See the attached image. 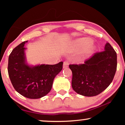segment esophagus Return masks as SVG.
<instances>
[{
    "label": "esophagus",
    "mask_w": 125,
    "mask_h": 125,
    "mask_svg": "<svg viewBox=\"0 0 125 125\" xmlns=\"http://www.w3.org/2000/svg\"><path fill=\"white\" fill-rule=\"evenodd\" d=\"M69 65V62L68 61H64V63H63V68H67Z\"/></svg>",
    "instance_id": "1"
}]
</instances>
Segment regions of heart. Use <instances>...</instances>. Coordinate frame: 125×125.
I'll return each mask as SVG.
<instances>
[{
    "instance_id": "heart-1",
    "label": "heart",
    "mask_w": 125,
    "mask_h": 125,
    "mask_svg": "<svg viewBox=\"0 0 125 125\" xmlns=\"http://www.w3.org/2000/svg\"><path fill=\"white\" fill-rule=\"evenodd\" d=\"M92 43L93 40L89 39V38H83V39H80L77 41V45L78 46H79V47L84 48L88 47L89 45L90 46L85 51V54H90V53H92L95 49L94 46L90 45Z\"/></svg>"
}]
</instances>
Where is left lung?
Returning <instances> with one entry per match:
<instances>
[{
  "label": "left lung",
  "mask_w": 125,
  "mask_h": 125,
  "mask_svg": "<svg viewBox=\"0 0 125 125\" xmlns=\"http://www.w3.org/2000/svg\"><path fill=\"white\" fill-rule=\"evenodd\" d=\"M69 67L72 72L73 89L83 96H96L113 81L117 69V54L107 42L104 51L95 53L84 64Z\"/></svg>",
  "instance_id": "8db88e82"
}]
</instances>
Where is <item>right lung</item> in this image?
<instances>
[{
	"label": "right lung",
	"instance_id": "1",
	"mask_svg": "<svg viewBox=\"0 0 125 125\" xmlns=\"http://www.w3.org/2000/svg\"><path fill=\"white\" fill-rule=\"evenodd\" d=\"M24 41L12 50L8 60V74L14 88L29 99L45 96L52 89L56 76L62 71L63 62L56 64L29 65L26 61Z\"/></svg>",
	"mask_w": 125,
	"mask_h": 125
}]
</instances>
